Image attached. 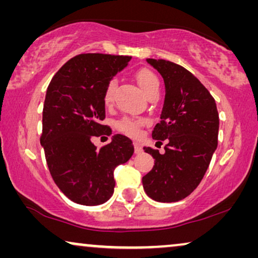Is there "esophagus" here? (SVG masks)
<instances>
[{
	"instance_id": "obj_1",
	"label": "esophagus",
	"mask_w": 258,
	"mask_h": 258,
	"mask_svg": "<svg viewBox=\"0 0 258 258\" xmlns=\"http://www.w3.org/2000/svg\"><path fill=\"white\" fill-rule=\"evenodd\" d=\"M134 148H135V154H141L142 153V146H141L140 142H134Z\"/></svg>"
}]
</instances>
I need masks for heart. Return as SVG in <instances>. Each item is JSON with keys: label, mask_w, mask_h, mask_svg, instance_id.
<instances>
[{"label": "heart", "mask_w": 258, "mask_h": 258, "mask_svg": "<svg viewBox=\"0 0 258 258\" xmlns=\"http://www.w3.org/2000/svg\"><path fill=\"white\" fill-rule=\"evenodd\" d=\"M135 79L139 83V86L147 96H150L151 94L157 93L160 89V81L157 76L149 69H140L135 73ZM116 80L110 79L105 83L102 93V102L104 107H110L114 103L115 100V90H116ZM147 119L143 117H136V116H124L121 119H118L115 123V128L119 133L124 134L126 136L135 137L140 134V130L146 124Z\"/></svg>", "instance_id": "1"}]
</instances>
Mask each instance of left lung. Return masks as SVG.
Here are the masks:
<instances>
[{"instance_id":"1","label":"left lung","mask_w":258,"mask_h":258,"mask_svg":"<svg viewBox=\"0 0 258 258\" xmlns=\"http://www.w3.org/2000/svg\"><path fill=\"white\" fill-rule=\"evenodd\" d=\"M165 84L161 121L153 139L167 141L164 154L144 147L155 165L142 183L147 195L157 202H177L197 188L218 143V111L209 90L189 70L167 59L148 58Z\"/></svg>"}]
</instances>
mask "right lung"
I'll use <instances>...</instances> for the list:
<instances>
[{
    "instance_id": "1",
    "label": "right lung",
    "mask_w": 258,
    "mask_h": 258,
    "mask_svg": "<svg viewBox=\"0 0 258 258\" xmlns=\"http://www.w3.org/2000/svg\"><path fill=\"white\" fill-rule=\"evenodd\" d=\"M132 56L80 54L66 62L49 83L43 105L41 144L50 175L73 202L97 206L114 192V170L134 154L132 140L115 135L97 148L93 137L110 135L102 124L105 83Z\"/></svg>"
}]
</instances>
